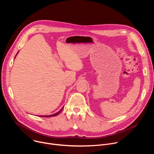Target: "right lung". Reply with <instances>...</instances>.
Instances as JSON below:
<instances>
[{"label": "right lung", "instance_id": "1", "mask_svg": "<svg viewBox=\"0 0 154 154\" xmlns=\"http://www.w3.org/2000/svg\"><path fill=\"white\" fill-rule=\"evenodd\" d=\"M63 109V108H61V110H60L58 112H57V113H55V114H54V115H50V116H42V117H51V116H57V115H58L61 112V110Z\"/></svg>", "mask_w": 154, "mask_h": 154}]
</instances>
